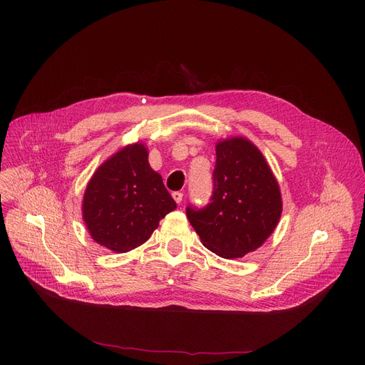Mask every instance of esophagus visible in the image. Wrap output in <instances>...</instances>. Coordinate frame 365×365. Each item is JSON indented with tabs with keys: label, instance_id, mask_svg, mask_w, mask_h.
Segmentation results:
<instances>
[{
	"label": "esophagus",
	"instance_id": "1",
	"mask_svg": "<svg viewBox=\"0 0 365 365\" xmlns=\"http://www.w3.org/2000/svg\"><path fill=\"white\" fill-rule=\"evenodd\" d=\"M173 198H175V201L178 204H180L182 200H183V192H179V190H176V192H173Z\"/></svg>",
	"mask_w": 365,
	"mask_h": 365
}]
</instances>
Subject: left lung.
<instances>
[{"label": "left lung", "mask_w": 365, "mask_h": 365, "mask_svg": "<svg viewBox=\"0 0 365 365\" xmlns=\"http://www.w3.org/2000/svg\"><path fill=\"white\" fill-rule=\"evenodd\" d=\"M281 210L278 182L260 150L247 139L234 138L216 146L210 202L189 204L186 216L210 252L235 259L266 241Z\"/></svg>", "instance_id": "obj_1"}]
</instances>
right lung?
Returning a JSON list of instances; mask_svg holds the SVG:
<instances>
[{
	"label": "right lung",
	"instance_id": "add662e5",
	"mask_svg": "<svg viewBox=\"0 0 365 365\" xmlns=\"http://www.w3.org/2000/svg\"><path fill=\"white\" fill-rule=\"evenodd\" d=\"M178 207L143 145H128L103 163L87 185L83 216L91 238L117 253L146 242Z\"/></svg>",
	"mask_w": 365,
	"mask_h": 365
}]
</instances>
